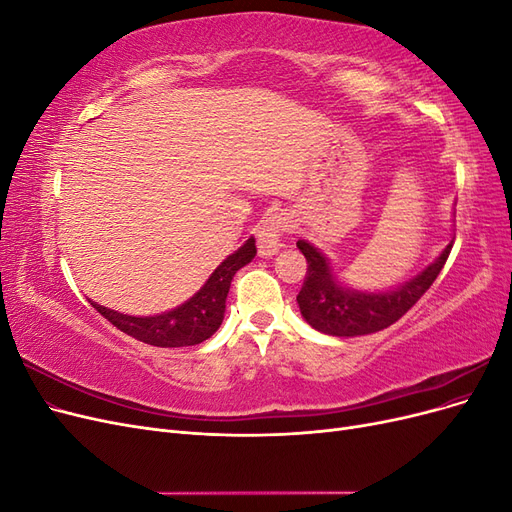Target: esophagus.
<instances>
[{
  "mask_svg": "<svg viewBox=\"0 0 512 512\" xmlns=\"http://www.w3.org/2000/svg\"><path fill=\"white\" fill-rule=\"evenodd\" d=\"M290 215L284 211H275L271 213L269 218L262 220V224L258 226V254L260 256H273L280 252L282 247V235L290 228Z\"/></svg>",
  "mask_w": 512,
  "mask_h": 512,
  "instance_id": "esophagus-1",
  "label": "esophagus"
}]
</instances>
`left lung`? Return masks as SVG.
<instances>
[{
  "label": "left lung",
  "instance_id": "left-lung-1",
  "mask_svg": "<svg viewBox=\"0 0 512 512\" xmlns=\"http://www.w3.org/2000/svg\"><path fill=\"white\" fill-rule=\"evenodd\" d=\"M297 247L307 260L305 282L297 294L301 316L320 333L356 337L382 331L404 316L436 282L448 254H451L453 241L412 280L386 292H361L342 286L333 275L327 256L303 239L297 241Z\"/></svg>",
  "mask_w": 512,
  "mask_h": 512
}]
</instances>
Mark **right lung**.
Masks as SVG:
<instances>
[{"label":"right lung","instance_id":"1","mask_svg":"<svg viewBox=\"0 0 512 512\" xmlns=\"http://www.w3.org/2000/svg\"><path fill=\"white\" fill-rule=\"evenodd\" d=\"M254 256L256 241L254 237H250L235 254H230L222 265L209 275L205 286L200 288L192 299L160 316L136 318L119 314L115 309H106L94 301L89 303L94 305L108 322L115 324L119 331L132 335L138 342H145L158 348L196 346L220 329L232 277H235V273L241 267H245L247 262H252Z\"/></svg>","mask_w":512,"mask_h":512}]
</instances>
